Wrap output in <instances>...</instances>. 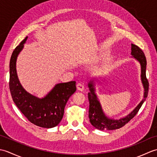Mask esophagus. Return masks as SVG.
<instances>
[{"mask_svg": "<svg viewBox=\"0 0 157 157\" xmlns=\"http://www.w3.org/2000/svg\"><path fill=\"white\" fill-rule=\"evenodd\" d=\"M76 87H77V89L79 91H83L84 90V86L82 84H81V83H78V84L76 85Z\"/></svg>", "mask_w": 157, "mask_h": 157, "instance_id": "1", "label": "esophagus"}]
</instances>
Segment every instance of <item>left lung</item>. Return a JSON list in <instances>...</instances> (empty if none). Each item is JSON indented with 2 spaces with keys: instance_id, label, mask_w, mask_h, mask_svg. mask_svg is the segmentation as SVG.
I'll list each match as a JSON object with an SVG mask.
<instances>
[{
  "instance_id": "obj_1",
  "label": "left lung",
  "mask_w": 157,
  "mask_h": 157,
  "mask_svg": "<svg viewBox=\"0 0 157 157\" xmlns=\"http://www.w3.org/2000/svg\"><path fill=\"white\" fill-rule=\"evenodd\" d=\"M132 55L133 56L137 59L141 65V79L143 86L144 88V99L138 105L134 111L129 115L123 119L119 120H114L109 119L102 112L101 104L98 101L96 94L94 93V88L93 81L89 83L88 86L90 88V92H88V100L90 102L89 107V118L91 124L96 129L101 130H113L122 128L126 123H128L130 120L133 119L139 111L143 103L145 101L146 98L148 96L149 83L148 79L146 75V59L144 52L138 47V46L132 44Z\"/></svg>"
}]
</instances>
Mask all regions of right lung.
I'll use <instances>...</instances> for the list:
<instances>
[{"instance_id": "add662e5", "label": "right lung", "mask_w": 157, "mask_h": 157, "mask_svg": "<svg viewBox=\"0 0 157 157\" xmlns=\"http://www.w3.org/2000/svg\"><path fill=\"white\" fill-rule=\"evenodd\" d=\"M27 38L23 40L12 53L9 64L10 92L13 102L32 123L41 128H54L61 121L66 103L76 90L75 82L56 84L42 99L26 92L20 84L17 75L16 60Z\"/></svg>"}]
</instances>
